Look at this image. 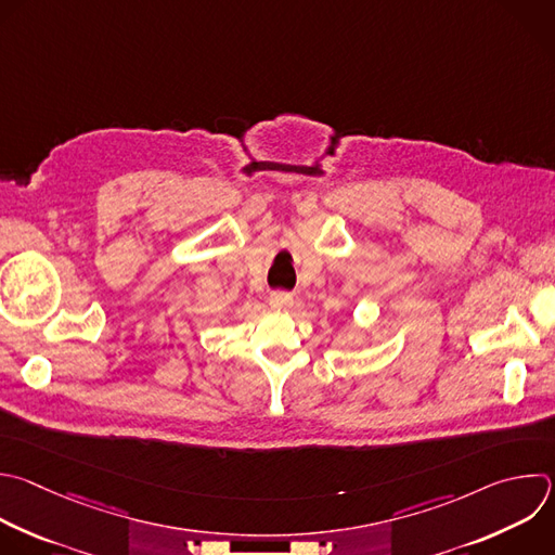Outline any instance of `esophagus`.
<instances>
[{"label": "esophagus", "mask_w": 555, "mask_h": 555, "mask_svg": "<svg viewBox=\"0 0 555 555\" xmlns=\"http://www.w3.org/2000/svg\"><path fill=\"white\" fill-rule=\"evenodd\" d=\"M292 305H294L292 294H287V292H272V296H270V307L272 309L287 311V309H292Z\"/></svg>", "instance_id": "34e87169"}]
</instances>
